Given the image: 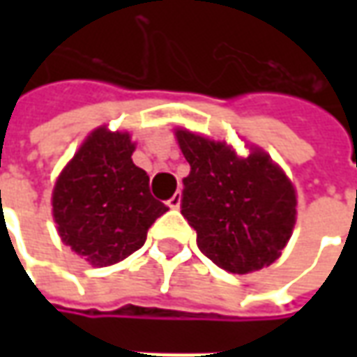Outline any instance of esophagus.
Wrapping results in <instances>:
<instances>
[{
    "mask_svg": "<svg viewBox=\"0 0 357 357\" xmlns=\"http://www.w3.org/2000/svg\"><path fill=\"white\" fill-rule=\"evenodd\" d=\"M179 204H181V193H174L168 199V206L170 208H179Z\"/></svg>",
    "mask_w": 357,
    "mask_h": 357,
    "instance_id": "esophagus-1",
    "label": "esophagus"
}]
</instances>
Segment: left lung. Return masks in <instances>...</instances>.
<instances>
[{
    "instance_id": "left-lung-1",
    "label": "left lung",
    "mask_w": 357,
    "mask_h": 357,
    "mask_svg": "<svg viewBox=\"0 0 357 357\" xmlns=\"http://www.w3.org/2000/svg\"><path fill=\"white\" fill-rule=\"evenodd\" d=\"M191 166L183 178L181 214L201 252L225 271L252 273L281 256L296 222L294 187L266 153L239 158L220 141L178 130Z\"/></svg>"
}]
</instances>
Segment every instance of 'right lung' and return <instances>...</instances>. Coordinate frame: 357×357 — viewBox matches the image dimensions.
Instances as JSON below:
<instances>
[{
  "label": "right lung",
  "instance_id": "right-lung-1",
  "mask_svg": "<svg viewBox=\"0 0 357 357\" xmlns=\"http://www.w3.org/2000/svg\"><path fill=\"white\" fill-rule=\"evenodd\" d=\"M133 149L128 133L95 130L53 189L61 239L95 268L139 250L168 210L151 195L147 172L133 164Z\"/></svg>",
  "mask_w": 357,
  "mask_h": 357
}]
</instances>
